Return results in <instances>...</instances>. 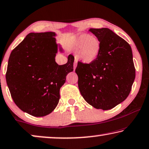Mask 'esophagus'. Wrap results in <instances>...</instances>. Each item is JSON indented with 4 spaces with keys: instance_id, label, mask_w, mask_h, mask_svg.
<instances>
[{
    "instance_id": "obj_1",
    "label": "esophagus",
    "mask_w": 149,
    "mask_h": 149,
    "mask_svg": "<svg viewBox=\"0 0 149 149\" xmlns=\"http://www.w3.org/2000/svg\"><path fill=\"white\" fill-rule=\"evenodd\" d=\"M77 61H75L74 63V65H73V68H74V70H75V68H76V67H77Z\"/></svg>"
}]
</instances>
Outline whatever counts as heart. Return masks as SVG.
I'll list each match as a JSON object with an SVG mask.
<instances>
[{
	"label": "heart",
	"instance_id": "heart-1",
	"mask_svg": "<svg viewBox=\"0 0 149 149\" xmlns=\"http://www.w3.org/2000/svg\"><path fill=\"white\" fill-rule=\"evenodd\" d=\"M74 48L79 52V57L84 62H93L100 54L101 42L96 38L88 34H82L75 40Z\"/></svg>",
	"mask_w": 149,
	"mask_h": 149
}]
</instances>
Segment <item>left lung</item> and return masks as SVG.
Returning a JSON list of instances; mask_svg holds the SVG:
<instances>
[{
  "instance_id": "1",
  "label": "left lung",
  "mask_w": 149,
  "mask_h": 149,
  "mask_svg": "<svg viewBox=\"0 0 149 149\" xmlns=\"http://www.w3.org/2000/svg\"><path fill=\"white\" fill-rule=\"evenodd\" d=\"M101 42L97 58L89 64L78 62L75 72L83 97L96 109H112L124 101L135 79L132 52L126 41L108 28L89 30Z\"/></svg>"
}]
</instances>
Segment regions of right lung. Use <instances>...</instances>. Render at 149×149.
Listing matches in <instances>:
<instances>
[{"instance_id":"1","label":"right lung","mask_w":149,"mask_h":149,"mask_svg":"<svg viewBox=\"0 0 149 149\" xmlns=\"http://www.w3.org/2000/svg\"><path fill=\"white\" fill-rule=\"evenodd\" d=\"M55 36L54 32L30 33L8 58L6 81L10 95L19 109L36 117L48 115L56 108L60 87L73 71L72 55L65 64L56 62Z\"/></svg>"}]
</instances>
